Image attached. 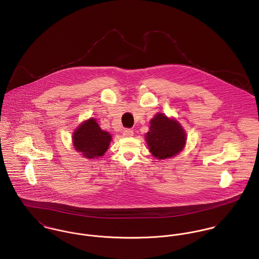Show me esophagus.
I'll list each match as a JSON object with an SVG mask.
<instances>
[{"mask_svg": "<svg viewBox=\"0 0 259 259\" xmlns=\"http://www.w3.org/2000/svg\"><path fill=\"white\" fill-rule=\"evenodd\" d=\"M133 134H134V132H133L132 129H128V128H127V129H125V130L123 131L124 137H132Z\"/></svg>", "mask_w": 259, "mask_h": 259, "instance_id": "1", "label": "esophagus"}]
</instances>
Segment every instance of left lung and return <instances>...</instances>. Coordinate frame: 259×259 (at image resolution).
Masks as SVG:
<instances>
[{"instance_id": "left-lung-1", "label": "left lung", "mask_w": 259, "mask_h": 259, "mask_svg": "<svg viewBox=\"0 0 259 259\" xmlns=\"http://www.w3.org/2000/svg\"><path fill=\"white\" fill-rule=\"evenodd\" d=\"M150 131L146 141L152 155L167 159L181 152L186 144V133L179 122L158 113L150 121Z\"/></svg>"}]
</instances>
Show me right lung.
<instances>
[{
	"instance_id": "1",
	"label": "right lung",
	"mask_w": 259,
	"mask_h": 259,
	"mask_svg": "<svg viewBox=\"0 0 259 259\" xmlns=\"http://www.w3.org/2000/svg\"><path fill=\"white\" fill-rule=\"evenodd\" d=\"M110 141V134L101 130L95 119L83 122L73 133V146L88 159L103 156Z\"/></svg>"
}]
</instances>
